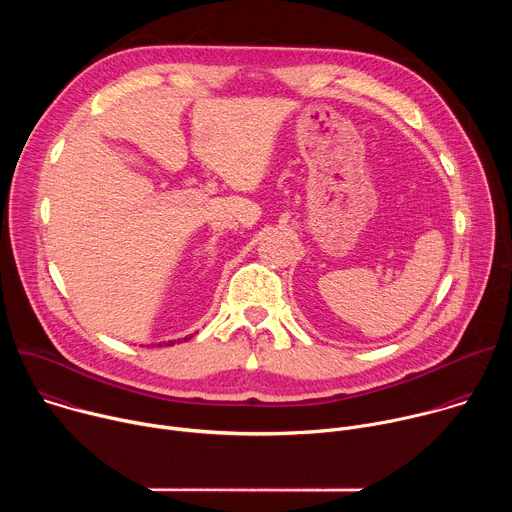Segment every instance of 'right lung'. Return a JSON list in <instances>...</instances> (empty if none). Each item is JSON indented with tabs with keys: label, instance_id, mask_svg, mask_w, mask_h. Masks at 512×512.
Segmentation results:
<instances>
[{
	"label": "right lung",
	"instance_id": "add662e5",
	"mask_svg": "<svg viewBox=\"0 0 512 512\" xmlns=\"http://www.w3.org/2000/svg\"><path fill=\"white\" fill-rule=\"evenodd\" d=\"M184 340H188V338H184ZM170 344H176V340H170V342H168V346H170ZM158 346H162V344H158Z\"/></svg>",
	"mask_w": 512,
	"mask_h": 512
}]
</instances>
